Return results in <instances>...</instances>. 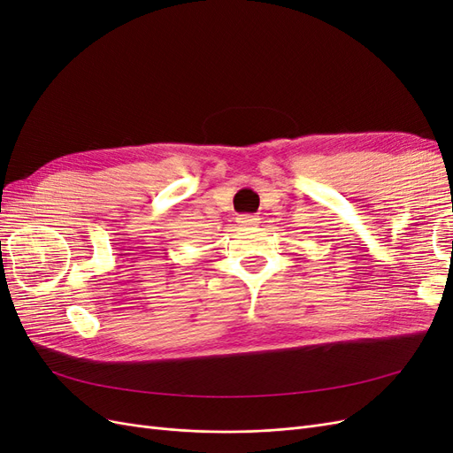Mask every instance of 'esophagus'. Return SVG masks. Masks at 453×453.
Instances as JSON below:
<instances>
[{
	"instance_id": "esophagus-1",
	"label": "esophagus",
	"mask_w": 453,
	"mask_h": 453,
	"mask_svg": "<svg viewBox=\"0 0 453 453\" xmlns=\"http://www.w3.org/2000/svg\"><path fill=\"white\" fill-rule=\"evenodd\" d=\"M258 221H260V219H258L257 215H240V217H238V223H240L242 226H245V228L257 226Z\"/></svg>"
}]
</instances>
